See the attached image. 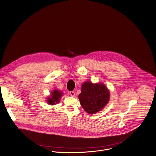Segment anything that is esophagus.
<instances>
[{
	"mask_svg": "<svg viewBox=\"0 0 156 156\" xmlns=\"http://www.w3.org/2000/svg\"><path fill=\"white\" fill-rule=\"evenodd\" d=\"M69 94H70V95H71V97H74V95H75V93H74V91H70V92H69Z\"/></svg>",
	"mask_w": 156,
	"mask_h": 156,
	"instance_id": "obj_1",
	"label": "esophagus"
}]
</instances>
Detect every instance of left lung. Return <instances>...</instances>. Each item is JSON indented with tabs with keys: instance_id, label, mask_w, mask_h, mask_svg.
I'll return each mask as SVG.
<instances>
[{
	"instance_id": "8db88e82",
	"label": "left lung",
	"mask_w": 156,
	"mask_h": 156,
	"mask_svg": "<svg viewBox=\"0 0 156 156\" xmlns=\"http://www.w3.org/2000/svg\"><path fill=\"white\" fill-rule=\"evenodd\" d=\"M110 91L102 83H93L86 81L81 87L79 95L80 104L88 114H95L101 111L108 103Z\"/></svg>"
}]
</instances>
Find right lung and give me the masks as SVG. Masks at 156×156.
<instances>
[{
	"mask_svg": "<svg viewBox=\"0 0 156 156\" xmlns=\"http://www.w3.org/2000/svg\"><path fill=\"white\" fill-rule=\"evenodd\" d=\"M50 96L46 98L47 103L49 105H55L59 102L61 98L63 95L62 91L55 89L50 94Z\"/></svg>",
	"mask_w": 156,
	"mask_h": 156,
	"instance_id": "right-lung-1",
	"label": "right lung"
}]
</instances>
